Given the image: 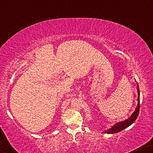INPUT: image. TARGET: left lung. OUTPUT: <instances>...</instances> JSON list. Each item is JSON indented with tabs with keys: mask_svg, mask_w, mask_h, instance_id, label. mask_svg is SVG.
I'll list each match as a JSON object with an SVG mask.
<instances>
[{
	"mask_svg": "<svg viewBox=\"0 0 153 153\" xmlns=\"http://www.w3.org/2000/svg\"><path fill=\"white\" fill-rule=\"evenodd\" d=\"M137 89H138V104L137 106L135 109V111L133 112L131 115L130 117H128V119L124 120V121L118 122L115 124L114 126L107 129L106 130L103 132V133L105 134H114L119 132H121L122 130H124L125 128L130 126V125H132L134 122H135V120L137 118V117L139 114V110H140V90H139V87L137 83Z\"/></svg>",
	"mask_w": 153,
	"mask_h": 153,
	"instance_id": "left-lung-1",
	"label": "left lung"
}]
</instances>
